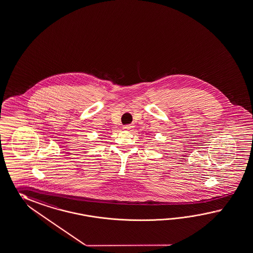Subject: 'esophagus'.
<instances>
[{
  "instance_id": "obj_1",
  "label": "esophagus",
  "mask_w": 253,
  "mask_h": 253,
  "mask_svg": "<svg viewBox=\"0 0 253 253\" xmlns=\"http://www.w3.org/2000/svg\"><path fill=\"white\" fill-rule=\"evenodd\" d=\"M132 127H133V126H131V125H124V129H132Z\"/></svg>"
}]
</instances>
